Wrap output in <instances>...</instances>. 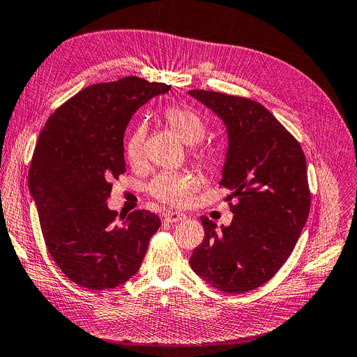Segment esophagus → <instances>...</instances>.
<instances>
[{
    "label": "esophagus",
    "mask_w": 357,
    "mask_h": 357,
    "mask_svg": "<svg viewBox=\"0 0 357 357\" xmlns=\"http://www.w3.org/2000/svg\"><path fill=\"white\" fill-rule=\"evenodd\" d=\"M164 218H165V222H168V223H176V222L185 220L186 214H183L180 211H167L164 214Z\"/></svg>",
    "instance_id": "1"
}]
</instances>
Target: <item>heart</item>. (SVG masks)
I'll list each match as a JSON object with an SVG mask.
<instances>
[{
	"instance_id": "1",
	"label": "heart",
	"mask_w": 357,
	"mask_h": 357,
	"mask_svg": "<svg viewBox=\"0 0 357 357\" xmlns=\"http://www.w3.org/2000/svg\"><path fill=\"white\" fill-rule=\"evenodd\" d=\"M164 117L171 129L180 135V138L186 144H190V155L204 167H211L218 160V152L215 149L208 146L197 144L205 135L207 125L204 119L193 110L185 109V107H169L164 112ZM147 138V125L139 123L132 134L129 135L126 142V156L132 162L138 164L144 159V144ZM201 178L190 171H177V172H162L150 183L149 190L155 198L162 202H167L176 207L186 205L192 197L199 189Z\"/></svg>"
}]
</instances>
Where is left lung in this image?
I'll return each instance as SVG.
<instances>
[{"mask_svg": "<svg viewBox=\"0 0 357 357\" xmlns=\"http://www.w3.org/2000/svg\"><path fill=\"white\" fill-rule=\"evenodd\" d=\"M228 128L229 147L219 185L234 218L215 229L202 215L204 241L189 262L204 282L226 294L265 284L284 265L307 223L311 193L298 139L262 104L228 93L193 89Z\"/></svg>", "mask_w": 357, "mask_h": 357, "instance_id": "obj_1", "label": "left lung"}]
</instances>
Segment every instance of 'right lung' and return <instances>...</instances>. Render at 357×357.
<instances>
[{
  "instance_id": "1",
  "label": "right lung",
  "mask_w": 357,
  "mask_h": 357,
  "mask_svg": "<svg viewBox=\"0 0 357 357\" xmlns=\"http://www.w3.org/2000/svg\"><path fill=\"white\" fill-rule=\"evenodd\" d=\"M169 84L135 75L92 84L55 110L28 172L53 261L71 282L113 289L137 274L160 219L147 210L119 215L107 207L112 180L125 172L123 134L134 113Z\"/></svg>"
}]
</instances>
